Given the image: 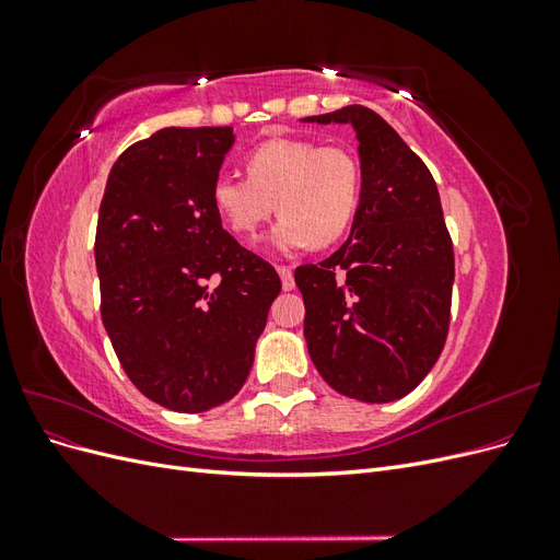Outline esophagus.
Here are the masks:
<instances>
[{
    "instance_id": "esophagus-1",
    "label": "esophagus",
    "mask_w": 560,
    "mask_h": 560,
    "mask_svg": "<svg viewBox=\"0 0 560 560\" xmlns=\"http://www.w3.org/2000/svg\"><path fill=\"white\" fill-rule=\"evenodd\" d=\"M278 276L282 280V290L292 292L294 290V273H292V270L284 268V266H278Z\"/></svg>"
}]
</instances>
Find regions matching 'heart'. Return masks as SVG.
Instances as JSON below:
<instances>
[{
	"label": "heart",
	"mask_w": 560,
	"mask_h": 560,
	"mask_svg": "<svg viewBox=\"0 0 560 560\" xmlns=\"http://www.w3.org/2000/svg\"><path fill=\"white\" fill-rule=\"evenodd\" d=\"M249 177L219 175L212 206L241 238L282 214L268 235L278 252L325 247L350 229L362 198L360 163L348 149L301 138H273L245 156Z\"/></svg>",
	"instance_id": "heart-1"
}]
</instances>
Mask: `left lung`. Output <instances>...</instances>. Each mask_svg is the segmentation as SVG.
<instances>
[{
  "label": "left lung",
  "mask_w": 560,
  "mask_h": 560,
  "mask_svg": "<svg viewBox=\"0 0 560 560\" xmlns=\"http://www.w3.org/2000/svg\"><path fill=\"white\" fill-rule=\"evenodd\" d=\"M301 121L352 126L362 171L350 238L294 270L311 360L350 399H401L430 374L448 334L455 266L436 184L374 109L348 105Z\"/></svg>",
  "instance_id": "left-lung-1"
}]
</instances>
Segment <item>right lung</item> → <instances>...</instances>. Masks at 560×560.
<instances>
[{"mask_svg":"<svg viewBox=\"0 0 560 560\" xmlns=\"http://www.w3.org/2000/svg\"><path fill=\"white\" fill-rule=\"evenodd\" d=\"M235 142L224 128H163L112 165L97 214L103 325L144 397L179 413L229 401L245 385L276 268L238 245L212 206Z\"/></svg>","mask_w":560,"mask_h":560,"instance_id":"1","label":"right lung"}]
</instances>
